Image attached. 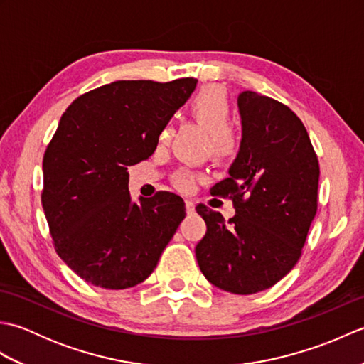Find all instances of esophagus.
Listing matches in <instances>:
<instances>
[{
  "label": "esophagus",
  "instance_id": "obj_1",
  "mask_svg": "<svg viewBox=\"0 0 364 364\" xmlns=\"http://www.w3.org/2000/svg\"><path fill=\"white\" fill-rule=\"evenodd\" d=\"M184 203H186V211L188 213H194L196 211V202H194V200H186V202H184Z\"/></svg>",
  "mask_w": 364,
  "mask_h": 364
}]
</instances>
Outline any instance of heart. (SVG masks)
<instances>
[{"label": "heart", "mask_w": 364, "mask_h": 364, "mask_svg": "<svg viewBox=\"0 0 364 364\" xmlns=\"http://www.w3.org/2000/svg\"><path fill=\"white\" fill-rule=\"evenodd\" d=\"M191 112L210 134L214 158H233L239 149V139L235 134V131L230 129L231 105L227 92L214 86L202 89L192 100ZM170 134H172V128L167 125L162 128L159 139L167 141ZM192 183H194V175L186 172V170L176 176V184L181 189H189Z\"/></svg>", "instance_id": "b5f03b06"}]
</instances>
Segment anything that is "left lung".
Instances as JSON below:
<instances>
[{"label": "left lung", "instance_id": "obj_1", "mask_svg": "<svg viewBox=\"0 0 364 364\" xmlns=\"http://www.w3.org/2000/svg\"><path fill=\"white\" fill-rule=\"evenodd\" d=\"M237 106L241 146L230 176L211 189L230 196L236 214L228 227L220 213L196 208L206 222L196 257L208 282L245 296L274 286L299 261L318 211L319 161L288 106L252 90Z\"/></svg>", "mask_w": 364, "mask_h": 364}]
</instances>
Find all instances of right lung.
<instances>
[{
	"label": "right lung",
	"mask_w": 364,
	"mask_h": 364,
	"mask_svg": "<svg viewBox=\"0 0 364 364\" xmlns=\"http://www.w3.org/2000/svg\"><path fill=\"white\" fill-rule=\"evenodd\" d=\"M197 86L115 81L78 97L43 154L42 206L54 249L84 282L105 289L142 283L186 215L181 197L131 200L128 166L151 156L161 131Z\"/></svg>",
	"instance_id": "add662e5"
}]
</instances>
